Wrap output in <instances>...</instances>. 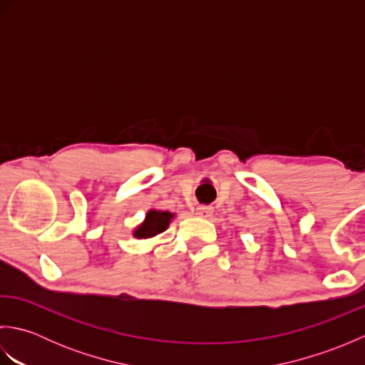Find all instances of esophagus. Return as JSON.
Instances as JSON below:
<instances>
[{
    "mask_svg": "<svg viewBox=\"0 0 365 365\" xmlns=\"http://www.w3.org/2000/svg\"><path fill=\"white\" fill-rule=\"evenodd\" d=\"M213 213V207L210 205H197L196 208V215L200 216V218H208Z\"/></svg>",
    "mask_w": 365,
    "mask_h": 365,
    "instance_id": "esophagus-1",
    "label": "esophagus"
}]
</instances>
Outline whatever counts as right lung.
<instances>
[{
	"instance_id": "1",
	"label": "right lung",
	"mask_w": 365,
	"mask_h": 365,
	"mask_svg": "<svg viewBox=\"0 0 365 365\" xmlns=\"http://www.w3.org/2000/svg\"><path fill=\"white\" fill-rule=\"evenodd\" d=\"M173 216L174 215L169 212L150 210L145 215L144 222L133 232V235L136 238H150V237L158 235V234H161V232H165L168 229Z\"/></svg>"
}]
</instances>
